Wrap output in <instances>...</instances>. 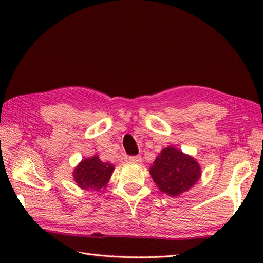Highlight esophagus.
Instances as JSON below:
<instances>
[{"instance_id":"esophagus-1","label":"esophagus","mask_w":263,"mask_h":263,"mask_svg":"<svg viewBox=\"0 0 263 263\" xmlns=\"http://www.w3.org/2000/svg\"><path fill=\"white\" fill-rule=\"evenodd\" d=\"M128 160L132 161V163H139V161H141V156H130Z\"/></svg>"}]
</instances>
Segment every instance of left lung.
Returning a JSON list of instances; mask_svg holds the SVG:
<instances>
[{
	"mask_svg": "<svg viewBox=\"0 0 263 263\" xmlns=\"http://www.w3.org/2000/svg\"><path fill=\"white\" fill-rule=\"evenodd\" d=\"M150 175L161 192L177 197L198 182L201 170L194 158L174 147H167L150 167Z\"/></svg>",
	"mask_w": 263,
	"mask_h": 263,
	"instance_id": "left-lung-1",
	"label": "left lung"
}]
</instances>
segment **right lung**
I'll list each match as a JSON object with an SVG mask.
<instances>
[{"instance_id": "obj_1", "label": "right lung", "mask_w": 263, "mask_h": 263, "mask_svg": "<svg viewBox=\"0 0 263 263\" xmlns=\"http://www.w3.org/2000/svg\"><path fill=\"white\" fill-rule=\"evenodd\" d=\"M113 171V165L103 163L98 156H93L91 158L83 159L77 166L73 172V177L81 189L98 191L103 186H106Z\"/></svg>"}]
</instances>
